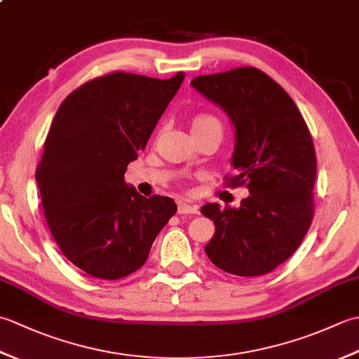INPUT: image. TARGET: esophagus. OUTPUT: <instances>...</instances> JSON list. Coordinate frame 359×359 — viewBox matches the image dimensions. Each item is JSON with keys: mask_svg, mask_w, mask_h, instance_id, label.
<instances>
[{"mask_svg": "<svg viewBox=\"0 0 359 359\" xmlns=\"http://www.w3.org/2000/svg\"><path fill=\"white\" fill-rule=\"evenodd\" d=\"M177 212H179V215H197V212H199V208H197L196 205L180 202Z\"/></svg>", "mask_w": 359, "mask_h": 359, "instance_id": "34e87169", "label": "esophagus"}]
</instances>
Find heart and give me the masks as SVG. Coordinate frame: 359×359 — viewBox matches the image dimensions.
<instances>
[{"label": "heart", "mask_w": 359, "mask_h": 359, "mask_svg": "<svg viewBox=\"0 0 359 359\" xmlns=\"http://www.w3.org/2000/svg\"><path fill=\"white\" fill-rule=\"evenodd\" d=\"M210 125L220 126L217 118L211 117V116H205V114H201V116H196L191 120V131H196V129H201L203 126H210Z\"/></svg>", "instance_id": "heart-1"}]
</instances>
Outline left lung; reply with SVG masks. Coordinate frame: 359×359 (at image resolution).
Instances as JSON below:
<instances>
[{"instance_id":"left-lung-1","label":"left lung","mask_w":359,"mask_h":359,"mask_svg":"<svg viewBox=\"0 0 359 359\" xmlns=\"http://www.w3.org/2000/svg\"><path fill=\"white\" fill-rule=\"evenodd\" d=\"M191 86L230 118V185L250 193L239 208L203 205L216 226L205 253L226 273L261 276L294 253L313 220V140L290 95L256 67L201 75Z\"/></svg>"}]
</instances>
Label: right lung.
Returning <instances> with one entry per match:
<instances>
[{
  "mask_svg": "<svg viewBox=\"0 0 359 359\" xmlns=\"http://www.w3.org/2000/svg\"><path fill=\"white\" fill-rule=\"evenodd\" d=\"M184 79L108 74L67 95L52 120L35 174L44 216L63 255L90 276L139 270L177 211L171 197L137 193L125 172Z\"/></svg>",
  "mask_w": 359,
  "mask_h": 359,
  "instance_id": "right-lung-1",
  "label": "right lung"
}]
</instances>
